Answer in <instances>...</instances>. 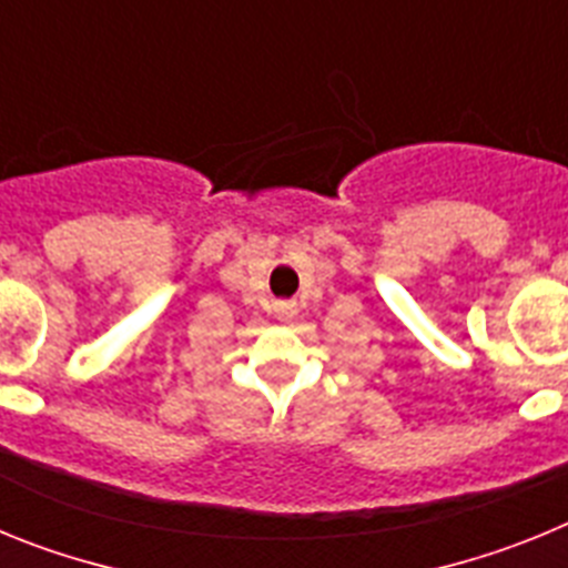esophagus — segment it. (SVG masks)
Returning <instances> with one entry per match:
<instances>
[{
    "instance_id": "esophagus-1",
    "label": "esophagus",
    "mask_w": 568,
    "mask_h": 568,
    "mask_svg": "<svg viewBox=\"0 0 568 568\" xmlns=\"http://www.w3.org/2000/svg\"><path fill=\"white\" fill-rule=\"evenodd\" d=\"M295 315H298V307H295L293 301H281V304H275V318L278 321H293Z\"/></svg>"
}]
</instances>
